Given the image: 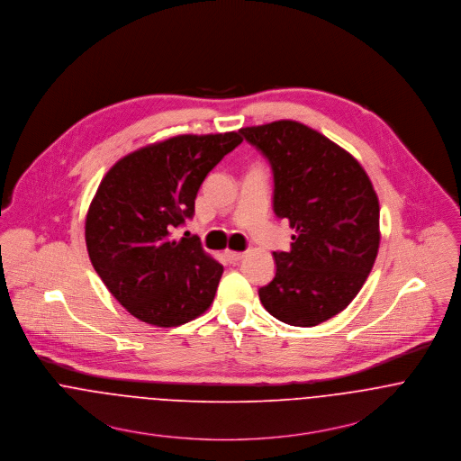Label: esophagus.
<instances>
[{"label":"esophagus","instance_id":"1","mask_svg":"<svg viewBox=\"0 0 461 461\" xmlns=\"http://www.w3.org/2000/svg\"><path fill=\"white\" fill-rule=\"evenodd\" d=\"M224 258L230 261V263H237L244 258V253H239V251H224Z\"/></svg>","mask_w":461,"mask_h":461}]
</instances>
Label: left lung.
I'll return each instance as SVG.
<instances>
[{"label":"left lung","mask_w":461,"mask_h":461,"mask_svg":"<svg viewBox=\"0 0 461 461\" xmlns=\"http://www.w3.org/2000/svg\"><path fill=\"white\" fill-rule=\"evenodd\" d=\"M270 162L274 212L295 230L276 251V276L258 290L263 307L314 327L348 306L380 246V205L364 167L339 145L294 120L239 131Z\"/></svg>","instance_id":"8db88e82"}]
</instances>
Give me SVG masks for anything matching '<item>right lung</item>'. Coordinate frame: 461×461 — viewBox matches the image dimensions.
Instances as JSON below:
<instances>
[{"instance_id": "obj_1", "label": "right lung", "mask_w": 461, "mask_h": 461, "mask_svg": "<svg viewBox=\"0 0 461 461\" xmlns=\"http://www.w3.org/2000/svg\"><path fill=\"white\" fill-rule=\"evenodd\" d=\"M242 143L239 132L184 134L120 158L86 213L85 239L95 272L132 316L178 327L212 304L222 265L198 239L173 237L194 215L206 175Z\"/></svg>"}]
</instances>
